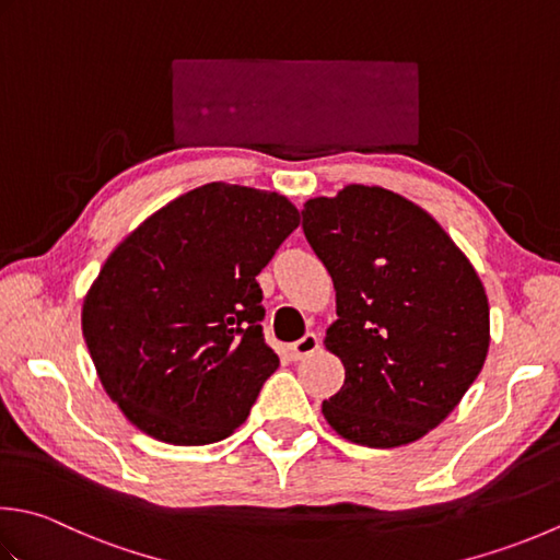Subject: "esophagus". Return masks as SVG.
Returning a JSON list of instances; mask_svg holds the SVG:
<instances>
[{
	"instance_id": "esophagus-1",
	"label": "esophagus",
	"mask_w": 560,
	"mask_h": 560,
	"mask_svg": "<svg viewBox=\"0 0 560 560\" xmlns=\"http://www.w3.org/2000/svg\"><path fill=\"white\" fill-rule=\"evenodd\" d=\"M317 349H320V339H317L315 332H305V335L299 339V342H293V345L289 347V354H291L293 361H299V359H305V357L315 354Z\"/></svg>"
}]
</instances>
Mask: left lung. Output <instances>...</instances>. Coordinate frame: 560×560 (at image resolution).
I'll return each instance as SVG.
<instances>
[{
	"label": "left lung",
	"mask_w": 560,
	"mask_h": 560,
	"mask_svg": "<svg viewBox=\"0 0 560 560\" xmlns=\"http://www.w3.org/2000/svg\"><path fill=\"white\" fill-rule=\"evenodd\" d=\"M301 213L337 291L325 347L342 359L345 386L323 400L325 420L361 446L420 440L483 369V283L430 213L381 186L349 184Z\"/></svg>",
	"instance_id": "1"
}]
</instances>
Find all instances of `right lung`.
Listing matches in <instances>:
<instances>
[{
  "mask_svg": "<svg viewBox=\"0 0 560 560\" xmlns=\"http://www.w3.org/2000/svg\"><path fill=\"white\" fill-rule=\"evenodd\" d=\"M287 196L203 184L152 213L98 271L82 332L98 381L160 442H221L247 420L279 357L257 273L299 228Z\"/></svg>",
  "mask_w": 560,
  "mask_h": 560,
  "instance_id": "1",
  "label": "right lung"
}]
</instances>
